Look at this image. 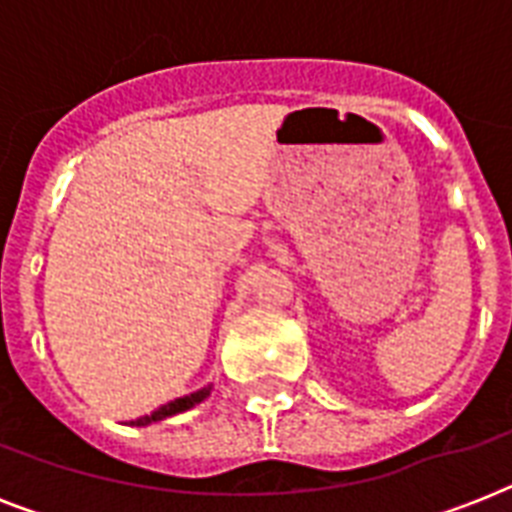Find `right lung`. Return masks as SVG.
<instances>
[{
    "instance_id": "add662e5",
    "label": "right lung",
    "mask_w": 512,
    "mask_h": 512,
    "mask_svg": "<svg viewBox=\"0 0 512 512\" xmlns=\"http://www.w3.org/2000/svg\"><path fill=\"white\" fill-rule=\"evenodd\" d=\"M209 390H212V385H207V388L196 390V393H191V396L175 398V401H170V404L159 406V409H154V412L146 414V417H138V420H132V425H151V422L167 420V417H172V414L188 412V409H191V406L201 404V401H204V398L209 396Z\"/></svg>"
}]
</instances>
